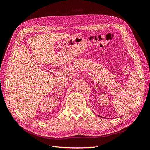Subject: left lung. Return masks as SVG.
Returning a JSON list of instances; mask_svg holds the SVG:
<instances>
[{
    "instance_id": "left-lung-1",
    "label": "left lung",
    "mask_w": 150,
    "mask_h": 150,
    "mask_svg": "<svg viewBox=\"0 0 150 150\" xmlns=\"http://www.w3.org/2000/svg\"><path fill=\"white\" fill-rule=\"evenodd\" d=\"M99 117H101V116H99Z\"/></svg>"
}]
</instances>
